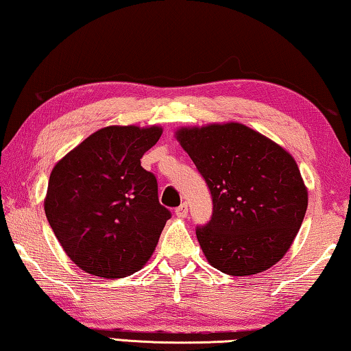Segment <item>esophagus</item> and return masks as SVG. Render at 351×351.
Listing matches in <instances>:
<instances>
[{
  "instance_id": "34e87169",
  "label": "esophagus",
  "mask_w": 351,
  "mask_h": 351,
  "mask_svg": "<svg viewBox=\"0 0 351 351\" xmlns=\"http://www.w3.org/2000/svg\"><path fill=\"white\" fill-rule=\"evenodd\" d=\"M176 215L179 217H186L188 216V204L183 202L180 206H177Z\"/></svg>"
}]
</instances>
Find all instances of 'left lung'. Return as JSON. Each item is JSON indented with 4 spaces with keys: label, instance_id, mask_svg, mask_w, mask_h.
<instances>
[{
    "label": "left lung",
    "instance_id": "1",
    "mask_svg": "<svg viewBox=\"0 0 351 351\" xmlns=\"http://www.w3.org/2000/svg\"><path fill=\"white\" fill-rule=\"evenodd\" d=\"M204 177L213 215L196 227L206 260L228 275L267 271L285 256L308 206L295 160L239 123L177 130Z\"/></svg>",
    "mask_w": 351,
    "mask_h": 351
}]
</instances>
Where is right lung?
<instances>
[{"label": "right lung", "mask_w": 351, "mask_h": 351, "mask_svg": "<svg viewBox=\"0 0 351 351\" xmlns=\"http://www.w3.org/2000/svg\"><path fill=\"white\" fill-rule=\"evenodd\" d=\"M160 128L110 125L95 132L54 166L45 213L74 264L102 278L135 274L151 258L171 211L140 158Z\"/></svg>", "instance_id": "right-lung-1"}]
</instances>
